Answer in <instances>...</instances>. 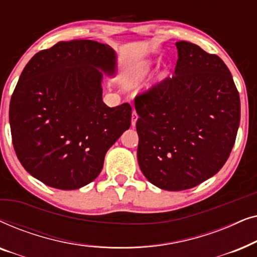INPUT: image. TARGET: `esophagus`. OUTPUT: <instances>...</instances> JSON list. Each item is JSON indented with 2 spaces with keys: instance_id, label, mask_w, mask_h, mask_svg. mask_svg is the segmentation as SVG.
<instances>
[{
  "instance_id": "obj_1",
  "label": "esophagus",
  "mask_w": 257,
  "mask_h": 257,
  "mask_svg": "<svg viewBox=\"0 0 257 257\" xmlns=\"http://www.w3.org/2000/svg\"><path fill=\"white\" fill-rule=\"evenodd\" d=\"M137 120H138V114H137V112L133 110V112H132V119H131V124H132L133 127H135V126H136Z\"/></svg>"
}]
</instances>
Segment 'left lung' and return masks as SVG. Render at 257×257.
Here are the masks:
<instances>
[{
  "instance_id": "1",
  "label": "left lung",
  "mask_w": 257,
  "mask_h": 257,
  "mask_svg": "<svg viewBox=\"0 0 257 257\" xmlns=\"http://www.w3.org/2000/svg\"><path fill=\"white\" fill-rule=\"evenodd\" d=\"M178 62L167 77L136 97L137 156L143 174L165 191L195 187L219 172L240 125V96L219 56L175 43Z\"/></svg>"
}]
</instances>
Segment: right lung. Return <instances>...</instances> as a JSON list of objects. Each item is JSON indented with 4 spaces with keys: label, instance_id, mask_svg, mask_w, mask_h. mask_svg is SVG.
I'll list each match as a JSON object with an SVG mask.
<instances>
[{
    "label": "right lung",
    "instance_id": "add662e5",
    "mask_svg": "<svg viewBox=\"0 0 257 257\" xmlns=\"http://www.w3.org/2000/svg\"><path fill=\"white\" fill-rule=\"evenodd\" d=\"M117 55L90 40L58 42L28 62L9 106L13 145L28 173L71 191L99 175L105 154L131 125L132 108L101 99Z\"/></svg>",
    "mask_w": 257,
    "mask_h": 257
}]
</instances>
